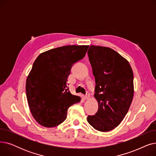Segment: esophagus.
<instances>
[{"label": "esophagus", "mask_w": 156, "mask_h": 156, "mask_svg": "<svg viewBox=\"0 0 156 156\" xmlns=\"http://www.w3.org/2000/svg\"><path fill=\"white\" fill-rule=\"evenodd\" d=\"M90 97V93L88 92H87V93H86V95H85V99H88V98Z\"/></svg>", "instance_id": "obj_1"}]
</instances>
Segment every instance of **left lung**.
Returning <instances> with one entry per match:
<instances>
[{"instance_id":"obj_1","label":"left lung","mask_w":156,"mask_h":156,"mask_svg":"<svg viewBox=\"0 0 156 156\" xmlns=\"http://www.w3.org/2000/svg\"><path fill=\"white\" fill-rule=\"evenodd\" d=\"M89 61L95 76L97 112L87 121L95 129L108 132L118 126L128 112L133 97V73L129 62L113 49L90 46Z\"/></svg>"}]
</instances>
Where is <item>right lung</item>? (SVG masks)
Segmentation results:
<instances>
[{"label": "right lung", "instance_id": "1", "mask_svg": "<svg viewBox=\"0 0 156 156\" xmlns=\"http://www.w3.org/2000/svg\"><path fill=\"white\" fill-rule=\"evenodd\" d=\"M88 45H68L40 54L33 64L26 83L32 116L43 126L55 127L67 118V111L80 102L67 83L73 66L85 56Z\"/></svg>", "mask_w": 156, "mask_h": 156}]
</instances>
